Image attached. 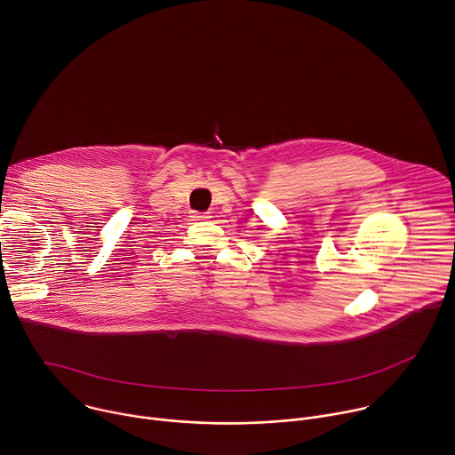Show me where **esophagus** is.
Wrapping results in <instances>:
<instances>
[{"label":"esophagus","mask_w":455,"mask_h":455,"mask_svg":"<svg viewBox=\"0 0 455 455\" xmlns=\"http://www.w3.org/2000/svg\"><path fill=\"white\" fill-rule=\"evenodd\" d=\"M190 218H192L194 221H205V220H209L211 216H209V212H194Z\"/></svg>","instance_id":"1"}]
</instances>
